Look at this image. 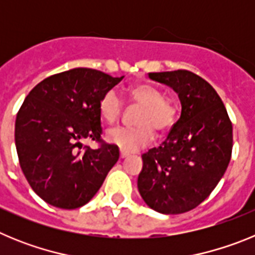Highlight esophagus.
I'll list each match as a JSON object with an SVG mask.
<instances>
[{"label": "esophagus", "instance_id": "esophagus-1", "mask_svg": "<svg viewBox=\"0 0 255 255\" xmlns=\"http://www.w3.org/2000/svg\"><path fill=\"white\" fill-rule=\"evenodd\" d=\"M128 155H129V154H128V153H125V152H123V150H121V153H120V158H126V157H128Z\"/></svg>", "mask_w": 255, "mask_h": 255}]
</instances>
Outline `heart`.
Listing matches in <instances>:
<instances>
[{"mask_svg": "<svg viewBox=\"0 0 255 255\" xmlns=\"http://www.w3.org/2000/svg\"><path fill=\"white\" fill-rule=\"evenodd\" d=\"M130 102L141 106L136 128H114L106 134V140L125 153L141 149L154 139V128L164 132L173 126L177 117V106L172 98L164 97L163 92L154 85L135 84L128 88ZM123 112V100L115 91H108L100 102V115L105 123L114 124Z\"/></svg>", "mask_w": 255, "mask_h": 255, "instance_id": "heart-1", "label": "heart"}]
</instances>
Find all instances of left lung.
<instances>
[{
  "mask_svg": "<svg viewBox=\"0 0 255 255\" xmlns=\"http://www.w3.org/2000/svg\"><path fill=\"white\" fill-rule=\"evenodd\" d=\"M150 80L179 97L181 115L158 148L141 155L138 189L143 200L163 215L199 206L217 186L233 150V125L211 84L186 70L149 73Z\"/></svg>",
  "mask_w": 255,
  "mask_h": 255,
  "instance_id": "1",
  "label": "left lung"
}]
</instances>
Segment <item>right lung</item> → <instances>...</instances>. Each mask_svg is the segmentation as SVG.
Here are the masks:
<instances>
[{"label":"right lung","instance_id":"1","mask_svg":"<svg viewBox=\"0 0 255 255\" xmlns=\"http://www.w3.org/2000/svg\"><path fill=\"white\" fill-rule=\"evenodd\" d=\"M123 79L76 67L44 79L26 96L15 121L17 157L31 189L51 206L87 204L119 161L114 144L78 148L83 139H101L100 102Z\"/></svg>","mask_w":255,"mask_h":255}]
</instances>
